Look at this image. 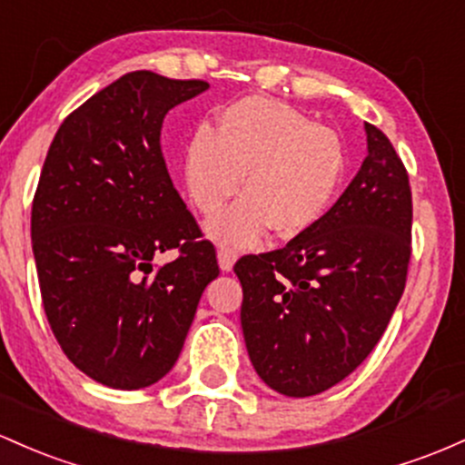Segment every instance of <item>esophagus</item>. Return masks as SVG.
<instances>
[{
    "mask_svg": "<svg viewBox=\"0 0 465 465\" xmlns=\"http://www.w3.org/2000/svg\"><path fill=\"white\" fill-rule=\"evenodd\" d=\"M236 252H232V249H218V264H221L223 272H232L233 269V262H236Z\"/></svg>",
    "mask_w": 465,
    "mask_h": 465,
    "instance_id": "esophagus-1",
    "label": "esophagus"
}]
</instances>
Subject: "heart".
Listing matches in <instances>:
<instances>
[{"instance_id":"b5f03b06","label":"heart","mask_w":465,"mask_h":465,"mask_svg":"<svg viewBox=\"0 0 465 465\" xmlns=\"http://www.w3.org/2000/svg\"><path fill=\"white\" fill-rule=\"evenodd\" d=\"M242 174L247 196L207 223L209 236L247 247L272 227L275 236L293 238L329 209L344 174V150L331 127L280 101L249 96L224 108L213 132L198 130L183 158L187 193L203 213L241 190Z\"/></svg>"}]
</instances>
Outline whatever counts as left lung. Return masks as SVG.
Returning <instances> with one entry per match:
<instances>
[{
    "instance_id": "obj_1",
    "label": "left lung",
    "mask_w": 465,
    "mask_h": 465,
    "mask_svg": "<svg viewBox=\"0 0 465 465\" xmlns=\"http://www.w3.org/2000/svg\"><path fill=\"white\" fill-rule=\"evenodd\" d=\"M364 130L369 154L338 203L287 247L233 267L249 360L280 395H318L353 373L404 293L411 185L384 132Z\"/></svg>"
}]
</instances>
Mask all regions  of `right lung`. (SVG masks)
Listing matches in <instances>:
<instances>
[{"mask_svg":"<svg viewBox=\"0 0 465 465\" xmlns=\"http://www.w3.org/2000/svg\"><path fill=\"white\" fill-rule=\"evenodd\" d=\"M207 88L127 73L61 124L45 156L30 218L44 311L68 360L110 389L170 373L221 273L161 150L167 112ZM170 248L179 258L154 268Z\"/></svg>","mask_w":465,"mask_h":465,"instance_id":"1","label":"right lung"}]
</instances>
